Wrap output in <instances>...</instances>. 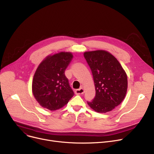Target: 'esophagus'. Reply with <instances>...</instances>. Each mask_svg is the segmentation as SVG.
Listing matches in <instances>:
<instances>
[{"instance_id": "1", "label": "esophagus", "mask_w": 154, "mask_h": 154, "mask_svg": "<svg viewBox=\"0 0 154 154\" xmlns=\"http://www.w3.org/2000/svg\"><path fill=\"white\" fill-rule=\"evenodd\" d=\"M75 93L77 95H80V94H83L84 93V89L83 88H79V89H77L75 91Z\"/></svg>"}]
</instances>
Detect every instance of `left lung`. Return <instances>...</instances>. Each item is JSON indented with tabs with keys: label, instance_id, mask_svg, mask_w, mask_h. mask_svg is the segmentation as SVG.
Here are the masks:
<instances>
[{
	"label": "left lung",
	"instance_id": "8db88e82",
	"mask_svg": "<svg viewBox=\"0 0 154 154\" xmlns=\"http://www.w3.org/2000/svg\"><path fill=\"white\" fill-rule=\"evenodd\" d=\"M84 56L91 69L95 88L94 99L87 103L97 112H110L125 98L126 73L115 57L106 51L85 52Z\"/></svg>",
	"mask_w": 154,
	"mask_h": 154
}]
</instances>
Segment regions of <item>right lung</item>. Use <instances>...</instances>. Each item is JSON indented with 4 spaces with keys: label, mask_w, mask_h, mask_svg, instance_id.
<instances>
[{
    "label": "right lung",
    "mask_w": 154,
    "mask_h": 154,
    "mask_svg": "<svg viewBox=\"0 0 154 154\" xmlns=\"http://www.w3.org/2000/svg\"><path fill=\"white\" fill-rule=\"evenodd\" d=\"M70 52H61L46 57L37 67L32 81V92L42 107L59 109L74 95L65 70L72 61Z\"/></svg>",
    "instance_id": "right-lung-1"
}]
</instances>
